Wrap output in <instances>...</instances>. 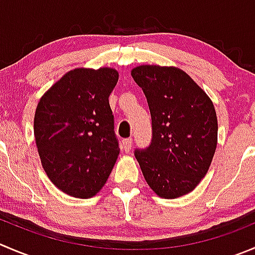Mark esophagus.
<instances>
[{"label": "esophagus", "mask_w": 255, "mask_h": 255, "mask_svg": "<svg viewBox=\"0 0 255 255\" xmlns=\"http://www.w3.org/2000/svg\"><path fill=\"white\" fill-rule=\"evenodd\" d=\"M121 145H122V149L125 150V152H129L130 148H132V138L123 139L122 143H121Z\"/></svg>", "instance_id": "esophagus-1"}]
</instances>
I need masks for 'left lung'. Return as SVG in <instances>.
I'll list each match as a JSON object with an SVG mask.
<instances>
[{
    "label": "left lung",
    "instance_id": "1",
    "mask_svg": "<svg viewBox=\"0 0 255 255\" xmlns=\"http://www.w3.org/2000/svg\"><path fill=\"white\" fill-rule=\"evenodd\" d=\"M152 117V143L134 155L145 182L160 198L188 194L207 174L218 142L213 102L184 71L143 65L133 68Z\"/></svg>",
    "mask_w": 255,
    "mask_h": 255
}]
</instances>
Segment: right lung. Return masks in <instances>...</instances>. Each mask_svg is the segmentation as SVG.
I'll return each mask as SVG.
<instances>
[{
    "mask_svg": "<svg viewBox=\"0 0 255 255\" xmlns=\"http://www.w3.org/2000/svg\"><path fill=\"white\" fill-rule=\"evenodd\" d=\"M115 68H76L41 97L33 129L42 167L68 196L91 198L107 182L120 147L108 97Z\"/></svg>",
    "mask_w": 255,
    "mask_h": 255,
    "instance_id": "right-lung-1",
    "label": "right lung"
}]
</instances>
